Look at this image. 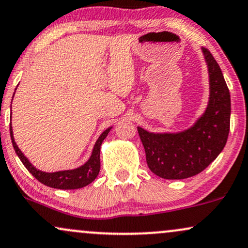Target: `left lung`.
Masks as SVG:
<instances>
[{
	"instance_id": "8db88e82",
	"label": "left lung",
	"mask_w": 248,
	"mask_h": 248,
	"mask_svg": "<svg viewBox=\"0 0 248 248\" xmlns=\"http://www.w3.org/2000/svg\"><path fill=\"white\" fill-rule=\"evenodd\" d=\"M210 94L205 112L188 129L180 133H149L137 127L147 164L163 179H186L199 174L224 149L230 132L231 99L222 70L211 53L202 48Z\"/></svg>"
}]
</instances>
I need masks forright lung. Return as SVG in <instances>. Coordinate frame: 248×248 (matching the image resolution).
<instances>
[{"label": "right lung", "mask_w": 248, "mask_h": 248, "mask_svg": "<svg viewBox=\"0 0 248 248\" xmlns=\"http://www.w3.org/2000/svg\"><path fill=\"white\" fill-rule=\"evenodd\" d=\"M15 94V93H14ZM112 129V127L107 128L106 130H104L101 133V135L98 137L97 142H95L93 150L89 160L84 165L79 166V168L74 169V170H65V171H59V172H43L40 170L35 169L31 163L29 162V159L24 156L22 151L19 150V148L17 147L16 142L14 140V134H13V127L10 124V136H11V142H13L14 149L16 151L17 156L19 157V159L22 160L28 171L31 173L33 177L37 179L38 181H40L41 184L46 185V186L52 187V188H58V189H77L82 188V187L88 186L89 184H91L92 181L97 178L98 173L100 171V147L101 143L104 140L106 139L107 134L109 133V130Z\"/></svg>", "instance_id": "right-lung-1"}]
</instances>
